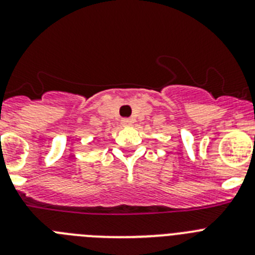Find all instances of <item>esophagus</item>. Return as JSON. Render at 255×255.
<instances>
[{
  "mask_svg": "<svg viewBox=\"0 0 255 255\" xmlns=\"http://www.w3.org/2000/svg\"><path fill=\"white\" fill-rule=\"evenodd\" d=\"M121 125H123V126H130V125H131V121H130L129 119H123V120H121Z\"/></svg>",
  "mask_w": 255,
  "mask_h": 255,
  "instance_id": "obj_1",
  "label": "esophagus"
}]
</instances>
